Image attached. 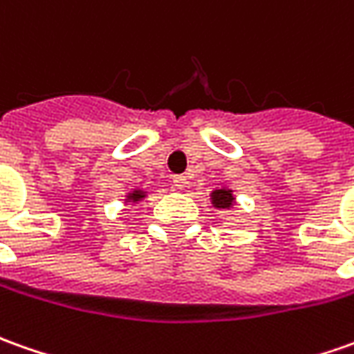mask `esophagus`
<instances>
[{
  "mask_svg": "<svg viewBox=\"0 0 354 354\" xmlns=\"http://www.w3.org/2000/svg\"><path fill=\"white\" fill-rule=\"evenodd\" d=\"M172 184L178 187V189H182V187H186L187 184V178L186 176H182V174H178V176L172 178Z\"/></svg>",
  "mask_w": 354,
  "mask_h": 354,
  "instance_id": "esophagus-1",
  "label": "esophagus"
}]
</instances>
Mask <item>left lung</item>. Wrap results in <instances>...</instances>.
Returning <instances> with one entry per match:
<instances>
[{
	"label": "left lung",
	"instance_id": "left-lung-1",
	"mask_svg": "<svg viewBox=\"0 0 354 354\" xmlns=\"http://www.w3.org/2000/svg\"><path fill=\"white\" fill-rule=\"evenodd\" d=\"M211 199H213V205L218 209H228L232 205V201H234L230 189H215V192L211 194Z\"/></svg>",
	"mask_w": 354,
	"mask_h": 354
}]
</instances>
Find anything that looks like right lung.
I'll list each match as a JSON object with an SVG mask.
<instances>
[{
	"instance_id": "right-lung-1",
	"label": "right lung",
	"mask_w": 354,
	"mask_h": 354,
	"mask_svg": "<svg viewBox=\"0 0 354 354\" xmlns=\"http://www.w3.org/2000/svg\"><path fill=\"white\" fill-rule=\"evenodd\" d=\"M129 199H133V201H139V199H141V197H145L143 196V194H141V192H133V194H129Z\"/></svg>"
}]
</instances>
